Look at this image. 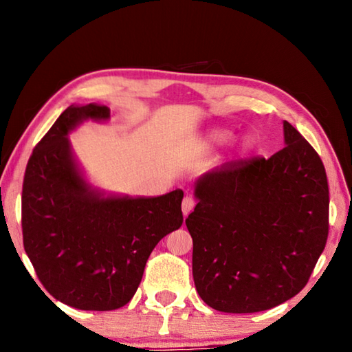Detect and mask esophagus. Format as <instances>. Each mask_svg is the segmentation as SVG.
<instances>
[{"label": "esophagus", "instance_id": "esophagus-1", "mask_svg": "<svg viewBox=\"0 0 352 352\" xmlns=\"http://www.w3.org/2000/svg\"><path fill=\"white\" fill-rule=\"evenodd\" d=\"M195 206V201L192 197H189V195H186V197L183 199V204H182V211H183V216L186 217L188 214L194 210Z\"/></svg>", "mask_w": 352, "mask_h": 352}]
</instances>
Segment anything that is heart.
I'll return each instance as SVG.
<instances>
[{"label": "heart", "mask_w": 352, "mask_h": 352, "mask_svg": "<svg viewBox=\"0 0 352 352\" xmlns=\"http://www.w3.org/2000/svg\"><path fill=\"white\" fill-rule=\"evenodd\" d=\"M234 138V133L226 129H216L211 130L205 138V146H225ZM254 148V140L252 136H243L242 140L236 144V155L237 157H245V155L252 153Z\"/></svg>", "instance_id": "b5f03b06"}]
</instances>
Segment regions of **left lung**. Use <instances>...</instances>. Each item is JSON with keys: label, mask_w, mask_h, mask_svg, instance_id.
Instances as JSON below:
<instances>
[{"label": "left lung", "mask_w": 352, "mask_h": 352, "mask_svg": "<svg viewBox=\"0 0 352 352\" xmlns=\"http://www.w3.org/2000/svg\"><path fill=\"white\" fill-rule=\"evenodd\" d=\"M270 158L201 174L186 219L195 289L208 306L253 314L295 296L323 253L329 189L318 153L287 121Z\"/></svg>", "instance_id": "left-lung-1"}]
</instances>
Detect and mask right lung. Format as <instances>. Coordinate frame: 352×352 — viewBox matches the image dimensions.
<instances>
[{"label":"right lung","instance_id":"add662e5","mask_svg":"<svg viewBox=\"0 0 352 352\" xmlns=\"http://www.w3.org/2000/svg\"><path fill=\"white\" fill-rule=\"evenodd\" d=\"M105 105H69L29 158L21 197L23 243L45 289L80 311L132 300L155 245L183 223V190L157 197L107 192L90 182L68 140Z\"/></svg>","mask_w":352,"mask_h":352}]
</instances>
